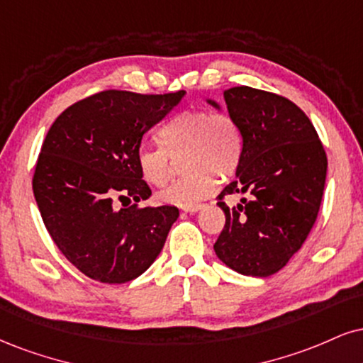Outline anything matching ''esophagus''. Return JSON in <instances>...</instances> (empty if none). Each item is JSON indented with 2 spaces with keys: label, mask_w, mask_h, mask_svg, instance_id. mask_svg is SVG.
Here are the masks:
<instances>
[{
  "label": "esophagus",
  "mask_w": 363,
  "mask_h": 363,
  "mask_svg": "<svg viewBox=\"0 0 363 363\" xmlns=\"http://www.w3.org/2000/svg\"><path fill=\"white\" fill-rule=\"evenodd\" d=\"M203 208V204H196V206H189V208H182V211H186V213H196V211H199V209Z\"/></svg>",
  "instance_id": "34e87169"
}]
</instances>
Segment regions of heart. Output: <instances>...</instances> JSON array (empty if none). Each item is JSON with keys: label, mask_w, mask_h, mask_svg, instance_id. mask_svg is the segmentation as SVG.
I'll return each mask as SVG.
<instances>
[{"label": "heart", "mask_w": 363, "mask_h": 363, "mask_svg": "<svg viewBox=\"0 0 363 363\" xmlns=\"http://www.w3.org/2000/svg\"><path fill=\"white\" fill-rule=\"evenodd\" d=\"M160 145H140L137 165L148 184L162 186L169 179V155L184 150L182 167L189 172L157 194L164 204L196 206L216 191V177L235 176L243 155V135L226 113L187 110L159 130Z\"/></svg>", "instance_id": "1"}]
</instances>
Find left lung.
I'll return each mask as SVG.
<instances>
[{
    "label": "left lung",
    "instance_id": "left-lung-1",
    "mask_svg": "<svg viewBox=\"0 0 363 363\" xmlns=\"http://www.w3.org/2000/svg\"><path fill=\"white\" fill-rule=\"evenodd\" d=\"M226 110L243 135L237 179L218 196L225 228L215 243L218 259L252 277L281 270L308 238L323 198L326 160L316 130L301 108L284 96L230 87ZM211 106L220 104L208 99ZM249 194L228 208V194Z\"/></svg>",
    "mask_w": 363,
    "mask_h": 363
}]
</instances>
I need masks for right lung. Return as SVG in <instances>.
Wrapping results in <instances>:
<instances>
[{"instance_id": "right-lung-1", "label": "right lung", "mask_w": 363, "mask_h": 363, "mask_svg": "<svg viewBox=\"0 0 363 363\" xmlns=\"http://www.w3.org/2000/svg\"><path fill=\"white\" fill-rule=\"evenodd\" d=\"M184 94L101 91L74 103L50 126L35 165L33 196L57 248L84 276L128 282L162 252L179 209L137 206L152 194L137 150Z\"/></svg>"}]
</instances>
